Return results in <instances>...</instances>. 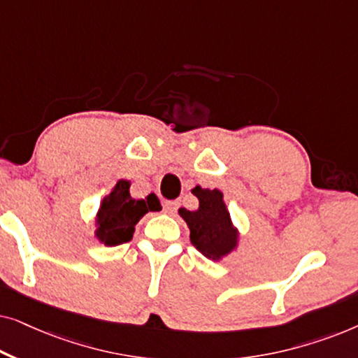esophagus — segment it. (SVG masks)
I'll list each match as a JSON object with an SVG mask.
<instances>
[{"mask_svg": "<svg viewBox=\"0 0 358 358\" xmlns=\"http://www.w3.org/2000/svg\"><path fill=\"white\" fill-rule=\"evenodd\" d=\"M178 208H179V202H176V200L166 202V205H164V212L168 215H174L176 212H178Z\"/></svg>", "mask_w": 358, "mask_h": 358, "instance_id": "1", "label": "esophagus"}]
</instances>
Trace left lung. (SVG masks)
Returning a JSON list of instances; mask_svg holds the SVG:
<instances>
[{"instance_id":"left-lung-1","label":"left lung","mask_w":358,"mask_h":358,"mask_svg":"<svg viewBox=\"0 0 358 358\" xmlns=\"http://www.w3.org/2000/svg\"><path fill=\"white\" fill-rule=\"evenodd\" d=\"M192 194L199 199V208H179V215L187 223L194 246L208 259L220 261L238 246V229L233 227L223 192L197 185Z\"/></svg>"}]
</instances>
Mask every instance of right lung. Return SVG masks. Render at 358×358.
<instances>
[{
  "mask_svg": "<svg viewBox=\"0 0 358 358\" xmlns=\"http://www.w3.org/2000/svg\"><path fill=\"white\" fill-rule=\"evenodd\" d=\"M159 208L161 203L155 194L148 195L146 200L131 199L130 180L120 179L110 194L102 199L96 217V238L106 246L130 241L140 218Z\"/></svg>",
  "mask_w": 358,
  "mask_h": 358,
  "instance_id": "add662e5",
  "label": "right lung"
}]
</instances>
